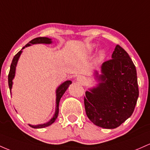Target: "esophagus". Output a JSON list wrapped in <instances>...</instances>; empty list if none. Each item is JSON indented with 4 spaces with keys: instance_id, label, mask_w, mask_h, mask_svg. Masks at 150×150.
I'll use <instances>...</instances> for the list:
<instances>
[{
    "instance_id": "34e87169",
    "label": "esophagus",
    "mask_w": 150,
    "mask_h": 150,
    "mask_svg": "<svg viewBox=\"0 0 150 150\" xmlns=\"http://www.w3.org/2000/svg\"><path fill=\"white\" fill-rule=\"evenodd\" d=\"M76 81L79 82V83L83 84L85 83L86 79L84 78L83 76H79L76 78Z\"/></svg>"
}]
</instances>
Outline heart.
I'll return each mask as SVG.
<instances>
[{"mask_svg": "<svg viewBox=\"0 0 150 150\" xmlns=\"http://www.w3.org/2000/svg\"><path fill=\"white\" fill-rule=\"evenodd\" d=\"M94 47H95V45H92L91 48V50H93ZM104 55H105V50H100L98 54V56L99 57H103L104 56Z\"/></svg>", "mask_w": 150, "mask_h": 150, "instance_id": "obj_1", "label": "heart"}]
</instances>
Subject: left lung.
<instances>
[{
    "label": "left lung",
    "mask_w": 150,
    "mask_h": 150,
    "mask_svg": "<svg viewBox=\"0 0 150 150\" xmlns=\"http://www.w3.org/2000/svg\"><path fill=\"white\" fill-rule=\"evenodd\" d=\"M111 59L95 71L96 86L86 91L84 105L88 119L98 127L114 129L132 115L139 96L137 71L129 54L116 45Z\"/></svg>",
    "instance_id": "obj_1"
}]
</instances>
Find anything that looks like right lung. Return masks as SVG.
<instances>
[{
	"label": "right lung",
	"mask_w": 150,
	"mask_h": 150,
	"mask_svg": "<svg viewBox=\"0 0 150 150\" xmlns=\"http://www.w3.org/2000/svg\"><path fill=\"white\" fill-rule=\"evenodd\" d=\"M52 42V39L48 38H45V37H41V38H37L32 40L30 42H28L25 45V47H23L22 48V50L19 52H18L15 55L14 57H13V59L12 61L11 65V69H10V71H9V74H8V86H9V88H10V91H11V89H12V86H13V79L15 78V76H16V66L17 64H18V59H19L20 57H21L22 52H23V50L25 49L27 47L31 46L33 45H35V44H47V45H50ZM71 81H66L64 83H62L61 85H59V86L57 88L56 90V108H55V112L54 114L53 117L50 119L48 122H47L46 123L44 124H40V125H33L29 124V125L30 127H33V128H43V127H48L50 125L53 123L56 119L58 117V114H59V101L60 99L62 97V96L64 95V93H65V91L67 90L68 87L69 86V85L71 83Z\"/></svg>",
	"instance_id": "add662e5"
}]
</instances>
